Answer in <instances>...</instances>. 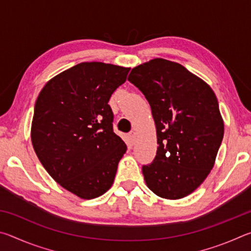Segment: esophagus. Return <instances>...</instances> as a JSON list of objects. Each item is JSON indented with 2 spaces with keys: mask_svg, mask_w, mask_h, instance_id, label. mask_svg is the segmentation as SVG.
Here are the masks:
<instances>
[{
  "mask_svg": "<svg viewBox=\"0 0 251 251\" xmlns=\"http://www.w3.org/2000/svg\"><path fill=\"white\" fill-rule=\"evenodd\" d=\"M128 139H129V143L131 144V145H133V144H134L135 141H136V134H135V131H130V133L128 134Z\"/></svg>",
  "mask_w": 251,
  "mask_h": 251,
  "instance_id": "obj_1",
  "label": "esophagus"
}]
</instances>
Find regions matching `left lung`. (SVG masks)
<instances>
[{"label":"left lung","instance_id":"left-lung-1","mask_svg":"<svg viewBox=\"0 0 251 251\" xmlns=\"http://www.w3.org/2000/svg\"><path fill=\"white\" fill-rule=\"evenodd\" d=\"M128 80L151 105L157 152L142 171L157 196L180 199L214 167L224 137L217 97L209 85L175 62L154 58L131 70Z\"/></svg>","mask_w":251,"mask_h":251}]
</instances>
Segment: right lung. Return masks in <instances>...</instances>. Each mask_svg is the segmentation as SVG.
I'll use <instances>...</instances> for the list:
<instances>
[{
	"mask_svg": "<svg viewBox=\"0 0 251 251\" xmlns=\"http://www.w3.org/2000/svg\"><path fill=\"white\" fill-rule=\"evenodd\" d=\"M130 69L84 62L50 79L37 97L31 138L50 177L93 199L112 187L127 147L113 130L108 100Z\"/></svg>",
	"mask_w": 251,
	"mask_h": 251,
	"instance_id": "1",
	"label": "right lung"
}]
</instances>
